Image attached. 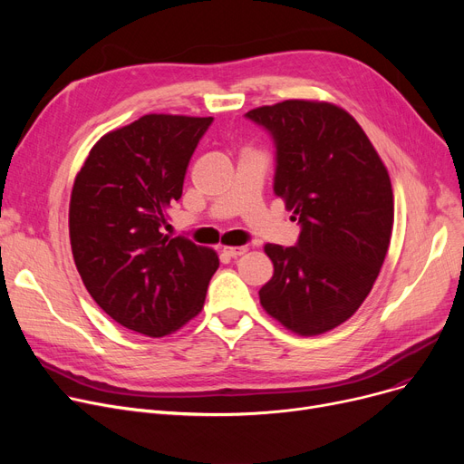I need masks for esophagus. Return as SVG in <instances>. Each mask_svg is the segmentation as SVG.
Here are the masks:
<instances>
[{
    "mask_svg": "<svg viewBox=\"0 0 464 464\" xmlns=\"http://www.w3.org/2000/svg\"><path fill=\"white\" fill-rule=\"evenodd\" d=\"M248 252V246H226L224 254H227L229 257H238V256H245Z\"/></svg>",
    "mask_w": 464,
    "mask_h": 464,
    "instance_id": "34e87169",
    "label": "esophagus"
}]
</instances>
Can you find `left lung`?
<instances>
[{"instance_id": "8db88e82", "label": "left lung", "mask_w": 464, "mask_h": 464, "mask_svg": "<svg viewBox=\"0 0 464 464\" xmlns=\"http://www.w3.org/2000/svg\"><path fill=\"white\" fill-rule=\"evenodd\" d=\"M246 118L273 135L275 193L301 224L295 246L265 245L275 275L261 306L301 336L327 333L380 275L395 214L389 173L355 118L333 103L287 100Z\"/></svg>"}]
</instances>
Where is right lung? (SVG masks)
<instances>
[{"instance_id":"1","label":"right lung","mask_w":464,"mask_h":464,"mask_svg":"<svg viewBox=\"0 0 464 464\" xmlns=\"http://www.w3.org/2000/svg\"><path fill=\"white\" fill-rule=\"evenodd\" d=\"M210 124L212 116L144 114L97 140L72 184L69 238L88 294L146 336L195 318L219 266L214 250L163 233Z\"/></svg>"}]
</instances>
